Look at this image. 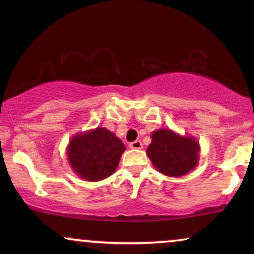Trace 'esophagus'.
<instances>
[{
    "mask_svg": "<svg viewBox=\"0 0 254 254\" xmlns=\"http://www.w3.org/2000/svg\"><path fill=\"white\" fill-rule=\"evenodd\" d=\"M129 148L130 149H136V150H138V149L143 148V145H142L141 141H134V142H130V143H129Z\"/></svg>",
    "mask_w": 254,
    "mask_h": 254,
    "instance_id": "esophagus-1",
    "label": "esophagus"
}]
</instances>
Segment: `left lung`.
Listing matches in <instances>:
<instances>
[{
	"mask_svg": "<svg viewBox=\"0 0 254 254\" xmlns=\"http://www.w3.org/2000/svg\"><path fill=\"white\" fill-rule=\"evenodd\" d=\"M147 155L158 172L169 177H182L199 164L200 144L192 135L158 129L152 131Z\"/></svg>",
	"mask_w": 254,
	"mask_h": 254,
	"instance_id": "1",
	"label": "left lung"
}]
</instances>
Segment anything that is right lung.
Wrapping results in <instances>:
<instances>
[{
  "label": "right lung",
  "instance_id": "1",
  "mask_svg": "<svg viewBox=\"0 0 254 254\" xmlns=\"http://www.w3.org/2000/svg\"><path fill=\"white\" fill-rule=\"evenodd\" d=\"M125 144L104 127L75 134L69 141L67 157L70 168L79 178L99 182L116 171Z\"/></svg>",
  "mask_w": 254,
  "mask_h": 254
}]
</instances>
